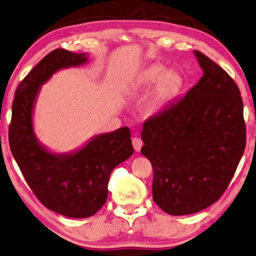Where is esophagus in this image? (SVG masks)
I'll return each mask as SVG.
<instances>
[{
	"label": "esophagus",
	"mask_w": 256,
	"mask_h": 256,
	"mask_svg": "<svg viewBox=\"0 0 256 256\" xmlns=\"http://www.w3.org/2000/svg\"><path fill=\"white\" fill-rule=\"evenodd\" d=\"M132 144H133L134 150H136V152H138V151L141 150V148H142V146H143V142H142V140H141L140 138L134 136V138H132Z\"/></svg>",
	"instance_id": "34e87169"
}]
</instances>
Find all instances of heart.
Listing matches in <instances>:
<instances>
[{"instance_id":"heart-1","label":"heart","mask_w":256,"mask_h":256,"mask_svg":"<svg viewBox=\"0 0 256 256\" xmlns=\"http://www.w3.org/2000/svg\"><path fill=\"white\" fill-rule=\"evenodd\" d=\"M157 85L153 90L148 102V112L154 114L166 108L182 92L184 80L182 75L176 70H166L162 64H151L138 74L130 87V94L146 92L148 88Z\"/></svg>"}]
</instances>
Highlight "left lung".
Masks as SVG:
<instances>
[{
    "label": "left lung",
    "instance_id": "left-lung-1",
    "mask_svg": "<svg viewBox=\"0 0 256 256\" xmlns=\"http://www.w3.org/2000/svg\"><path fill=\"white\" fill-rule=\"evenodd\" d=\"M204 75L182 100L143 125L141 153L154 171L153 200L169 215H190L217 202L243 156V102L224 69L194 51Z\"/></svg>",
    "mask_w": 256,
    "mask_h": 256
}]
</instances>
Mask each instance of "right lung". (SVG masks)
Listing matches in <instances>:
<instances>
[{
    "label": "right lung",
    "mask_w": 256,
    "mask_h": 256,
    "mask_svg": "<svg viewBox=\"0 0 256 256\" xmlns=\"http://www.w3.org/2000/svg\"><path fill=\"white\" fill-rule=\"evenodd\" d=\"M88 54L56 49L23 80L14 95L8 130L11 152L36 198L50 210L72 218H87L106 202L110 174L133 154L128 126L90 138L77 150L50 151L40 143L34 113L41 86L62 69L82 66Z\"/></svg>",
    "instance_id": "right-lung-1"
}]
</instances>
